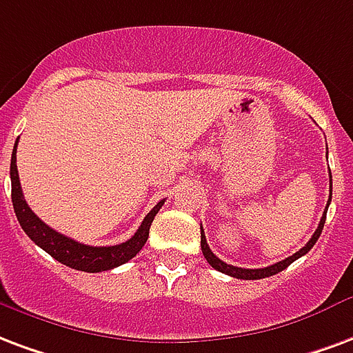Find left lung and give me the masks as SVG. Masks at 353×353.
Returning a JSON list of instances; mask_svg holds the SVG:
<instances>
[{"instance_id":"8db88e82","label":"left lung","mask_w":353,"mask_h":353,"mask_svg":"<svg viewBox=\"0 0 353 353\" xmlns=\"http://www.w3.org/2000/svg\"><path fill=\"white\" fill-rule=\"evenodd\" d=\"M330 177H331V172H330ZM331 189H333V181L330 179V200H327V205H325V211H323L322 219H320V224H318V228H316V232L309 239V243H307L303 249L297 250L296 254H292V256H288L286 260H283V262H276L273 263V265H268V268H260V270H245V268L230 265V263L223 262L221 258H216L215 254L211 252L210 245H208V241H205V234H203L202 226H200V234H202V241H200V245H202L203 256H205V260L210 262L211 268H215L216 271H221V273H224V275L236 276V279H243V281H256V279H265V276L281 273V271L288 268L290 263L296 262L297 258H301L303 254H307V252L314 247V243L318 241V237H320V234H322V230H323V224H325V215H327V208H330V202H331Z\"/></svg>"}]
</instances>
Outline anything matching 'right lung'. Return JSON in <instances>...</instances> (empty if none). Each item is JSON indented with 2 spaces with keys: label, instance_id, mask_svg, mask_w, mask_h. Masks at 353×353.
I'll return each instance as SVG.
<instances>
[{
  "label": "right lung",
  "instance_id": "1",
  "mask_svg": "<svg viewBox=\"0 0 353 353\" xmlns=\"http://www.w3.org/2000/svg\"><path fill=\"white\" fill-rule=\"evenodd\" d=\"M17 145L14 143L12 157H10V196H12V208L17 213V219L22 230L28 234L31 241L39 245L41 249L46 250L52 258H56L57 262L63 265H69L72 270L85 271V273H99V271L114 270L121 263L129 262L130 258H134L142 250V247L150 237V226L153 219L163 208L164 200L157 203L155 208L145 215V219L137 230V234L130 237L129 241L121 245H112V247H91L83 245L70 237L59 234L48 224H44L33 211L30 210L28 202L23 200L22 187H20V177H18L17 168Z\"/></svg>",
  "mask_w": 353,
  "mask_h": 353
}]
</instances>
